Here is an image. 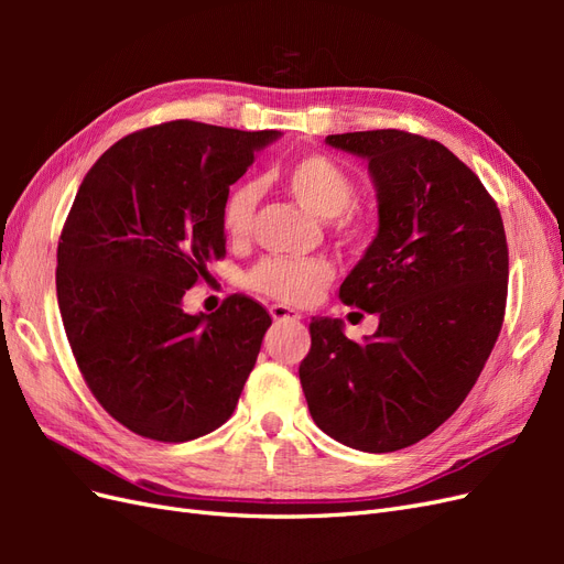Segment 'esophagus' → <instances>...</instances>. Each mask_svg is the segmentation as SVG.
<instances>
[{
    "label": "esophagus",
    "mask_w": 564,
    "mask_h": 564,
    "mask_svg": "<svg viewBox=\"0 0 564 564\" xmlns=\"http://www.w3.org/2000/svg\"><path fill=\"white\" fill-rule=\"evenodd\" d=\"M270 315H272V319H275V322H299L301 319V315L296 311H292V308H286V305H272Z\"/></svg>",
    "instance_id": "1"
}]
</instances>
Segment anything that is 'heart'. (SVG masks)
<instances>
[{
  "label": "heart",
  "instance_id": "b5f03b06",
  "mask_svg": "<svg viewBox=\"0 0 564 564\" xmlns=\"http://www.w3.org/2000/svg\"><path fill=\"white\" fill-rule=\"evenodd\" d=\"M280 183L301 207L322 220H334L336 230L348 240H365L369 218L352 209L355 181L344 166L324 155H303L280 172ZM259 191L253 183L235 185L224 204V228L230 240H245L253 224ZM334 275L324 259H284L270 256L253 265L247 275L251 292L286 305L311 303Z\"/></svg>",
  "mask_w": 564,
  "mask_h": 564
}]
</instances>
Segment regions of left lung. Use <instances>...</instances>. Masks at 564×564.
Here are the masks:
<instances>
[{
    "label": "left lung",
    "instance_id": "left-lung-1",
    "mask_svg": "<svg viewBox=\"0 0 564 564\" xmlns=\"http://www.w3.org/2000/svg\"><path fill=\"white\" fill-rule=\"evenodd\" d=\"M367 162L379 230L340 284V301L379 317L355 344L344 322L313 317L299 367L317 429L383 454L445 423L501 332L508 247L497 202L452 150L398 129L332 133Z\"/></svg>",
    "mask_w": 564,
    "mask_h": 564
}]
</instances>
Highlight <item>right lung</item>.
Listing matches in <instances>:
<instances>
[{
  "instance_id": "right-lung-1",
  "label": "right lung",
  "mask_w": 564,
  "mask_h": 564,
  "mask_svg": "<svg viewBox=\"0 0 564 564\" xmlns=\"http://www.w3.org/2000/svg\"><path fill=\"white\" fill-rule=\"evenodd\" d=\"M280 135L178 119L124 135L79 185L58 308L84 381L135 435L187 442L235 412L272 319L247 296L191 315L183 296L226 256L230 185Z\"/></svg>"
}]
</instances>
